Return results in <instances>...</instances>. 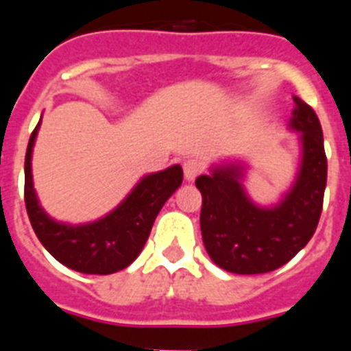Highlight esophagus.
Instances as JSON below:
<instances>
[{
	"label": "esophagus",
	"mask_w": 351,
	"mask_h": 351,
	"mask_svg": "<svg viewBox=\"0 0 351 351\" xmlns=\"http://www.w3.org/2000/svg\"><path fill=\"white\" fill-rule=\"evenodd\" d=\"M182 170H184V179L188 182L195 181V178H197L198 173L202 172V163H200V160H186L184 163H182Z\"/></svg>",
	"instance_id": "obj_1"
}]
</instances>
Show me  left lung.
<instances>
[{
	"mask_svg": "<svg viewBox=\"0 0 351 351\" xmlns=\"http://www.w3.org/2000/svg\"><path fill=\"white\" fill-rule=\"evenodd\" d=\"M288 130L299 133V167L278 202L262 206L247 193L250 167L221 160L197 178L202 193L200 230L218 267L234 274H263L281 267L309 243L318 225L327 184L324 133L315 110L293 96Z\"/></svg>",
	"mask_w": 351,
	"mask_h": 351,
	"instance_id": "left-lung-1",
	"label": "left lung"
}]
</instances>
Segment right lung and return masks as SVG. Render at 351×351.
Returning <instances> with one entry per match:
<instances>
[{"instance_id":"add662e5","label":"right lung","mask_w":351,"mask_h":351,"mask_svg":"<svg viewBox=\"0 0 351 351\" xmlns=\"http://www.w3.org/2000/svg\"><path fill=\"white\" fill-rule=\"evenodd\" d=\"M42 119L31 133L24 161V200L36 237L56 260L82 274H114L141 255L158 213L182 182L181 165L145 173L133 190L101 218L80 225L45 213L33 184V147Z\"/></svg>"}]
</instances>
